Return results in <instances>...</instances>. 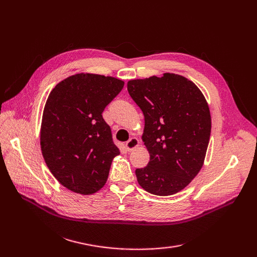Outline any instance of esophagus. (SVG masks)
<instances>
[{"mask_svg":"<svg viewBox=\"0 0 257 257\" xmlns=\"http://www.w3.org/2000/svg\"><path fill=\"white\" fill-rule=\"evenodd\" d=\"M139 146V141L136 137H132L130 141L125 144V149L127 151H133L136 147Z\"/></svg>","mask_w":257,"mask_h":257,"instance_id":"34e87169","label":"esophagus"}]
</instances>
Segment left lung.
Returning a JSON list of instances; mask_svg holds the SVG:
<instances>
[{"label": "left lung", "mask_w": 257, "mask_h": 257, "mask_svg": "<svg viewBox=\"0 0 257 257\" xmlns=\"http://www.w3.org/2000/svg\"><path fill=\"white\" fill-rule=\"evenodd\" d=\"M131 97L145 116L143 142L150 153L136 169L139 185L154 195L169 196L188 186L203 167L211 132V115L203 93L185 77L127 82Z\"/></svg>", "instance_id": "8db88e82"}]
</instances>
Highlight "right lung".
I'll list each match as a JSON object with an SVG mask.
<instances>
[{
    "label": "right lung",
    "instance_id": "obj_1",
    "mask_svg": "<svg viewBox=\"0 0 257 257\" xmlns=\"http://www.w3.org/2000/svg\"><path fill=\"white\" fill-rule=\"evenodd\" d=\"M123 85L114 77L81 73L50 92L43 112L41 149L51 174L68 190L89 195L105 185L120 151L102 113Z\"/></svg>",
    "mask_w": 257,
    "mask_h": 257
}]
</instances>
